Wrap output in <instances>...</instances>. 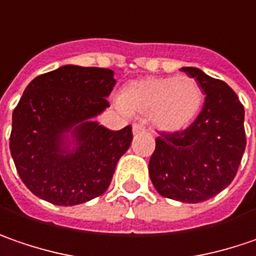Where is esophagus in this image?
Segmentation results:
<instances>
[{
	"label": "esophagus",
	"instance_id": "1",
	"mask_svg": "<svg viewBox=\"0 0 256 256\" xmlns=\"http://www.w3.org/2000/svg\"><path fill=\"white\" fill-rule=\"evenodd\" d=\"M144 131H146V126H144L142 124L135 122L134 125H132V132H134V135L141 134V132H144Z\"/></svg>",
	"mask_w": 256,
	"mask_h": 256
}]
</instances>
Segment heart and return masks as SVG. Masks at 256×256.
<instances>
[{
	"mask_svg": "<svg viewBox=\"0 0 256 256\" xmlns=\"http://www.w3.org/2000/svg\"><path fill=\"white\" fill-rule=\"evenodd\" d=\"M203 92L190 76L144 78L126 84L120 105L131 114L148 115L161 131L176 132L188 126L200 110Z\"/></svg>",
	"mask_w": 256,
	"mask_h": 256,
	"instance_id": "obj_1",
	"label": "heart"
}]
</instances>
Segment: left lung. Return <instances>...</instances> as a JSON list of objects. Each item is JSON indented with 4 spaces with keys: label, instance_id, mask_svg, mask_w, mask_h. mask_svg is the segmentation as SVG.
<instances>
[{
    "label": "left lung",
    "instance_id": "1",
    "mask_svg": "<svg viewBox=\"0 0 256 256\" xmlns=\"http://www.w3.org/2000/svg\"><path fill=\"white\" fill-rule=\"evenodd\" d=\"M206 94L198 118L183 131L160 132L148 172L161 196L183 203L209 200L236 176L246 135L245 110L224 80L196 68H183Z\"/></svg>",
    "mask_w": 256,
    "mask_h": 256
}]
</instances>
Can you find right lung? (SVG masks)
I'll list each match as a JSON object with an SVG mask.
<instances>
[{"label":"right lung","mask_w":256,"mask_h":256,"mask_svg":"<svg viewBox=\"0 0 256 256\" xmlns=\"http://www.w3.org/2000/svg\"><path fill=\"white\" fill-rule=\"evenodd\" d=\"M114 72L63 66L34 78L12 112L10 151L20 178L37 198L74 206L106 192L116 162L132 141L131 125L120 131L90 118L109 106ZM72 130L78 148L68 152Z\"/></svg>","instance_id":"obj_1"}]
</instances>
